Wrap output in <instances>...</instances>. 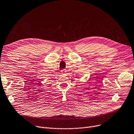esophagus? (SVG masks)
Returning a JSON list of instances; mask_svg holds the SVG:
<instances>
[{"mask_svg": "<svg viewBox=\"0 0 134 134\" xmlns=\"http://www.w3.org/2000/svg\"><path fill=\"white\" fill-rule=\"evenodd\" d=\"M66 72H67V71L65 69H62V70H61V73L62 74H65L66 73Z\"/></svg>", "mask_w": 134, "mask_h": 134, "instance_id": "1", "label": "esophagus"}]
</instances>
